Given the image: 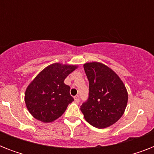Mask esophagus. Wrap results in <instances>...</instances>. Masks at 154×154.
Segmentation results:
<instances>
[{"label": "esophagus", "instance_id": "34e87169", "mask_svg": "<svg viewBox=\"0 0 154 154\" xmlns=\"http://www.w3.org/2000/svg\"><path fill=\"white\" fill-rule=\"evenodd\" d=\"M74 101H75V102H77V103L79 102L80 98H79V96H78V95H77V96L74 97Z\"/></svg>", "mask_w": 154, "mask_h": 154}]
</instances>
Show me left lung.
Masks as SVG:
<instances>
[{"label": "left lung", "mask_w": 154, "mask_h": 154, "mask_svg": "<svg viewBox=\"0 0 154 154\" xmlns=\"http://www.w3.org/2000/svg\"><path fill=\"white\" fill-rule=\"evenodd\" d=\"M89 95L81 111L88 123L98 129L112 125L122 117L128 102L125 85L116 72L101 62L84 64Z\"/></svg>", "instance_id": "1"}]
</instances>
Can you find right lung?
I'll use <instances>...</instances> for the list:
<instances>
[{"instance_id": "1", "label": "right lung", "mask_w": 154, "mask_h": 154, "mask_svg": "<svg viewBox=\"0 0 154 154\" xmlns=\"http://www.w3.org/2000/svg\"><path fill=\"white\" fill-rule=\"evenodd\" d=\"M78 66L53 63L42 69L30 82L25 93V102L32 117L45 123L54 122L74 101L65 79Z\"/></svg>"}]
</instances>
